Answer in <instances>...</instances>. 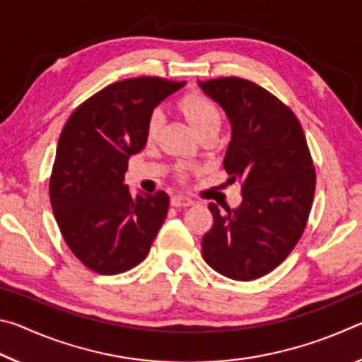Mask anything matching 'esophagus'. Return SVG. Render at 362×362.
Listing matches in <instances>:
<instances>
[{"label": "esophagus", "instance_id": "34e87169", "mask_svg": "<svg viewBox=\"0 0 362 362\" xmlns=\"http://www.w3.org/2000/svg\"><path fill=\"white\" fill-rule=\"evenodd\" d=\"M194 201L192 198H187V196H182V194H174L173 198H170V204L174 207H187V206H192Z\"/></svg>", "mask_w": 362, "mask_h": 362}]
</instances>
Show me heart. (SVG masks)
<instances>
[{
	"mask_svg": "<svg viewBox=\"0 0 362 362\" xmlns=\"http://www.w3.org/2000/svg\"><path fill=\"white\" fill-rule=\"evenodd\" d=\"M179 107L188 121L192 122L194 131L201 134L209 129H220V124H222V116H220L218 107L214 103L209 97L203 94L192 93L183 95ZM164 124V113L163 110H153L148 122H146V139L155 140L158 137L159 131Z\"/></svg>",
	"mask_w": 362,
	"mask_h": 362,
	"instance_id": "obj_1",
	"label": "heart"
}]
</instances>
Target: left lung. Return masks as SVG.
<instances>
[{
	"label": "left lung",
	"mask_w": 362,
	"mask_h": 362,
	"mask_svg": "<svg viewBox=\"0 0 362 362\" xmlns=\"http://www.w3.org/2000/svg\"><path fill=\"white\" fill-rule=\"evenodd\" d=\"M231 126L223 168L241 179V204L209 203L203 238L207 265L226 278L252 281L273 272L296 247L313 204L316 174L296 115L262 86L236 76L198 81Z\"/></svg>",
	"instance_id": "1"
}]
</instances>
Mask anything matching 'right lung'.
<instances>
[{"label":"right lung","mask_w":362,"mask_h":362,"mask_svg":"<svg viewBox=\"0 0 362 362\" xmlns=\"http://www.w3.org/2000/svg\"><path fill=\"white\" fill-rule=\"evenodd\" d=\"M156 76L107 86L81 103L60 134L49 194L66 246L99 274H118L148 255L168 216L164 192L132 198L127 161L146 144L158 103L182 89Z\"/></svg>","instance_id":"1"}]
</instances>
